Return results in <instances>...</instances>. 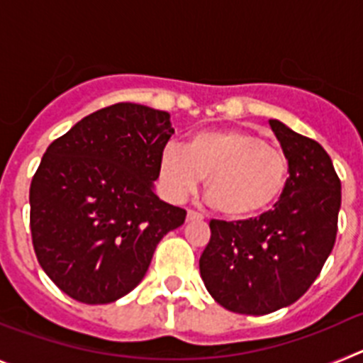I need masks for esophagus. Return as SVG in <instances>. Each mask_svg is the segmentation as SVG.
Returning a JSON list of instances; mask_svg holds the SVG:
<instances>
[{"label":"esophagus","instance_id":"esophagus-1","mask_svg":"<svg viewBox=\"0 0 363 363\" xmlns=\"http://www.w3.org/2000/svg\"><path fill=\"white\" fill-rule=\"evenodd\" d=\"M203 220V216H201L200 213H196V211H187V221H201Z\"/></svg>","mask_w":363,"mask_h":363}]
</instances>
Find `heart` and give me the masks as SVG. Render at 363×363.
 Here are the masks:
<instances>
[{"instance_id": "1", "label": "heart", "mask_w": 363, "mask_h": 363, "mask_svg": "<svg viewBox=\"0 0 363 363\" xmlns=\"http://www.w3.org/2000/svg\"><path fill=\"white\" fill-rule=\"evenodd\" d=\"M201 178L214 209L230 220H247L272 209L284 196L289 162L265 138L242 129L200 130L184 149L165 147L158 182L167 200H185Z\"/></svg>"}]
</instances>
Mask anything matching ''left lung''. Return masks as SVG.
Segmentation results:
<instances>
[{
	"instance_id": "1",
	"label": "left lung",
	"mask_w": 363,
	"mask_h": 363,
	"mask_svg": "<svg viewBox=\"0 0 363 363\" xmlns=\"http://www.w3.org/2000/svg\"><path fill=\"white\" fill-rule=\"evenodd\" d=\"M289 162L274 209L240 221L211 220L200 274L221 307L269 314L301 298L335 247L342 184L318 142L269 120Z\"/></svg>"
}]
</instances>
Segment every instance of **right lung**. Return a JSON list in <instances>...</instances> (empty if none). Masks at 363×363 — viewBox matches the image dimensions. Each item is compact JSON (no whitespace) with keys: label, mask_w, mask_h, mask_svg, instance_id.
<instances>
[{"label":"right lung","mask_w":363,"mask_h":363,"mask_svg":"<svg viewBox=\"0 0 363 363\" xmlns=\"http://www.w3.org/2000/svg\"><path fill=\"white\" fill-rule=\"evenodd\" d=\"M171 114L138 104L96 111L45 150L30 184V233L47 277L74 300H120L145 277L185 211L154 194Z\"/></svg>","instance_id":"obj_1"}]
</instances>
